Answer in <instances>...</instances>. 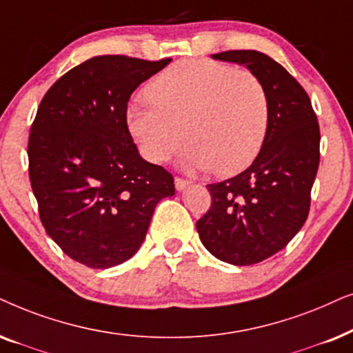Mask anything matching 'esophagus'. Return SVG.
<instances>
[{
  "instance_id": "1",
  "label": "esophagus",
  "mask_w": 353,
  "mask_h": 353,
  "mask_svg": "<svg viewBox=\"0 0 353 353\" xmlns=\"http://www.w3.org/2000/svg\"><path fill=\"white\" fill-rule=\"evenodd\" d=\"M189 184H190L189 181L181 179V177H176V179H174V185H176V190H179V192L185 190L187 187H189Z\"/></svg>"
}]
</instances>
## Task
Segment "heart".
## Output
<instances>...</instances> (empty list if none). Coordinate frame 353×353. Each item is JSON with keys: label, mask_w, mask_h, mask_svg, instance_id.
Listing matches in <instances>:
<instances>
[{"label": "heart", "mask_w": 353, "mask_h": 353, "mask_svg": "<svg viewBox=\"0 0 353 353\" xmlns=\"http://www.w3.org/2000/svg\"><path fill=\"white\" fill-rule=\"evenodd\" d=\"M147 98L129 106L128 128L152 163H166L187 139L185 171L229 176L247 168L265 142L270 105L250 70L179 61L150 82Z\"/></svg>", "instance_id": "1"}]
</instances>
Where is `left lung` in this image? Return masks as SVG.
Segmentation results:
<instances>
[{"label":"left lung","mask_w":353,"mask_h":353,"mask_svg":"<svg viewBox=\"0 0 353 353\" xmlns=\"http://www.w3.org/2000/svg\"><path fill=\"white\" fill-rule=\"evenodd\" d=\"M211 58L245 65L261 81L270 105L255 161L236 177L206 185L211 208L196 221L211 255L248 266L283 250L307 221L319 164V125L307 92L268 54L234 50Z\"/></svg>","instance_id":"8db88e82"}]
</instances>
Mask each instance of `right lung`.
I'll list each match as a JSON object with an SVG mask.
<instances>
[{"instance_id":"right-lung-1","label":"right lung","mask_w":353,"mask_h":353,"mask_svg":"<svg viewBox=\"0 0 353 353\" xmlns=\"http://www.w3.org/2000/svg\"><path fill=\"white\" fill-rule=\"evenodd\" d=\"M169 63L95 56L56 81L37 111L27 154L41 224L88 268L132 258L159 200L176 192L166 169L140 157L125 117L135 88Z\"/></svg>"}]
</instances>
